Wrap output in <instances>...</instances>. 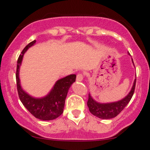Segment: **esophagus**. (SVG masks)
Returning a JSON list of instances; mask_svg holds the SVG:
<instances>
[{
  "mask_svg": "<svg viewBox=\"0 0 150 150\" xmlns=\"http://www.w3.org/2000/svg\"><path fill=\"white\" fill-rule=\"evenodd\" d=\"M83 75L82 73H79L77 75V78H76V81L77 82H81L83 80Z\"/></svg>",
  "mask_w": 150,
  "mask_h": 150,
  "instance_id": "34e87169",
  "label": "esophagus"
}]
</instances>
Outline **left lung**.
Wrapping results in <instances>:
<instances>
[{"label":"left lung","instance_id":"1","mask_svg":"<svg viewBox=\"0 0 150 150\" xmlns=\"http://www.w3.org/2000/svg\"><path fill=\"white\" fill-rule=\"evenodd\" d=\"M133 63H134V62H133ZM136 82H137V79H135V81H134L133 87L129 93L125 98L118 101V102L105 104L99 103V102H96L94 99H93V98L91 96L90 93H89L88 99L87 102V105L88 107L89 111L91 112V114L96 116L99 118L111 119L116 117L126 107V105L132 98L134 91H135Z\"/></svg>","mask_w":150,"mask_h":150}]
</instances>
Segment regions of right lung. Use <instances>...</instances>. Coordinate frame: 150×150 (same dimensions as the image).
Segmentation results:
<instances>
[{"mask_svg": "<svg viewBox=\"0 0 150 150\" xmlns=\"http://www.w3.org/2000/svg\"><path fill=\"white\" fill-rule=\"evenodd\" d=\"M35 42V40L27 45L18 58L16 72L18 94L23 105L36 118L42 120H54L62 114L68 90L75 81L76 75H69L57 81L49 93L43 98H34L24 91L19 81V67L25 53Z\"/></svg>", "mask_w": 150, "mask_h": 150, "instance_id": "1", "label": "right lung"}]
</instances>
